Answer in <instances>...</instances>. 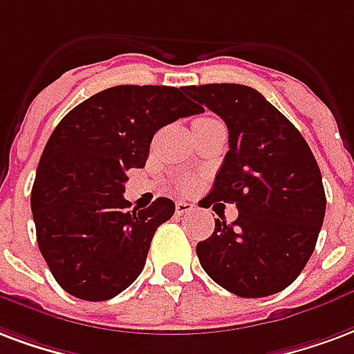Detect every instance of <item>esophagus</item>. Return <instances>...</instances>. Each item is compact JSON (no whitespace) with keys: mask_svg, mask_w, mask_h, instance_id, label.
<instances>
[{"mask_svg":"<svg viewBox=\"0 0 354 354\" xmlns=\"http://www.w3.org/2000/svg\"><path fill=\"white\" fill-rule=\"evenodd\" d=\"M195 210V204L184 203V201H178L176 203V214L178 216H184V214H189V212Z\"/></svg>","mask_w":354,"mask_h":354,"instance_id":"obj_1","label":"esophagus"}]
</instances>
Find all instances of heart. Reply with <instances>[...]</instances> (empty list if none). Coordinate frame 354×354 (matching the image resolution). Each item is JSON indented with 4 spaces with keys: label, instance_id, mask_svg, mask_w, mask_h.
<instances>
[{
    "label": "heart",
    "instance_id": "b5f03b06",
    "mask_svg": "<svg viewBox=\"0 0 354 354\" xmlns=\"http://www.w3.org/2000/svg\"><path fill=\"white\" fill-rule=\"evenodd\" d=\"M204 120H210V118H204Z\"/></svg>",
    "mask_w": 354,
    "mask_h": 354
}]
</instances>
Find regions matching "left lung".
<instances>
[{
    "label": "left lung",
    "mask_w": 354,
    "mask_h": 354,
    "mask_svg": "<svg viewBox=\"0 0 354 354\" xmlns=\"http://www.w3.org/2000/svg\"><path fill=\"white\" fill-rule=\"evenodd\" d=\"M184 91L227 124L229 151L208 198L238 208L236 221L216 219L212 236L197 243L201 266L236 297L276 295L300 276L323 227L319 165L300 131L250 86Z\"/></svg>",
    "instance_id": "obj_1"
}]
</instances>
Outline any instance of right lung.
<instances>
[{"label":"right lung","instance_id":"right-lung-1","mask_svg":"<svg viewBox=\"0 0 354 354\" xmlns=\"http://www.w3.org/2000/svg\"><path fill=\"white\" fill-rule=\"evenodd\" d=\"M203 109L172 86H114L77 104L52 131L31 189L39 250L59 287L101 302L142 272L157 227L174 214L159 197L144 210L124 198L157 131Z\"/></svg>","mask_w":354,"mask_h":354}]
</instances>
